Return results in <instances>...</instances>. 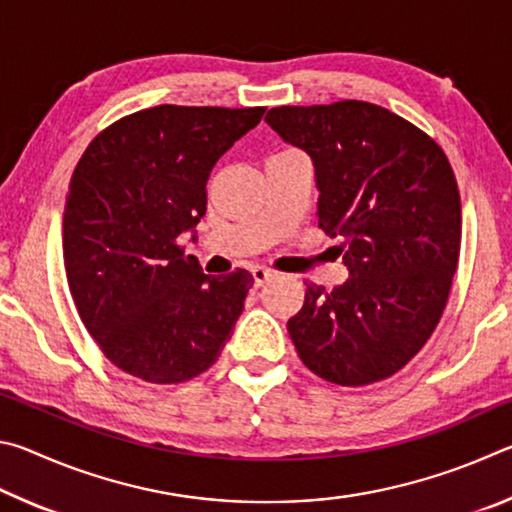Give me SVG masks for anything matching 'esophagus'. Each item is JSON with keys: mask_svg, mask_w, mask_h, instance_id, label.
Returning a JSON list of instances; mask_svg holds the SVG:
<instances>
[{"mask_svg": "<svg viewBox=\"0 0 512 512\" xmlns=\"http://www.w3.org/2000/svg\"><path fill=\"white\" fill-rule=\"evenodd\" d=\"M273 277V271H268V268H262V266H257V268H253V280H255V287H264V284L271 280Z\"/></svg>", "mask_w": 512, "mask_h": 512, "instance_id": "34e87169", "label": "esophagus"}]
</instances>
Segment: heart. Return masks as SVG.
I'll return each mask as SVG.
<instances>
[{
  "label": "heart",
  "mask_w": 512,
  "mask_h": 512,
  "mask_svg": "<svg viewBox=\"0 0 512 512\" xmlns=\"http://www.w3.org/2000/svg\"><path fill=\"white\" fill-rule=\"evenodd\" d=\"M298 151H293V149H287V151H280V153H275L273 158H280V155H296Z\"/></svg>",
  "instance_id": "b5f03b06"
}]
</instances>
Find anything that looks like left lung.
Here are the masks:
<instances>
[{"label": "left lung", "instance_id": "1", "mask_svg": "<svg viewBox=\"0 0 512 512\" xmlns=\"http://www.w3.org/2000/svg\"><path fill=\"white\" fill-rule=\"evenodd\" d=\"M266 121L314 160L318 228L350 277L307 284L287 329L302 363L339 386L402 370L436 329L461 250V196L445 151L368 101L280 106Z\"/></svg>", "mask_w": 512, "mask_h": 512}]
</instances>
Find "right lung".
<instances>
[{
  "instance_id": "1",
  "label": "right lung",
  "mask_w": 512,
  "mask_h": 512,
  "mask_svg": "<svg viewBox=\"0 0 512 512\" xmlns=\"http://www.w3.org/2000/svg\"><path fill=\"white\" fill-rule=\"evenodd\" d=\"M264 110L146 108L103 128L76 164L63 214L67 284L85 329L128 375L180 384L230 339L253 275H205L180 235L203 219L216 160Z\"/></svg>"
}]
</instances>
